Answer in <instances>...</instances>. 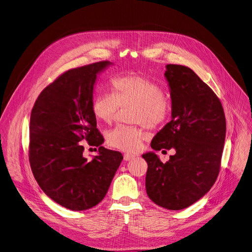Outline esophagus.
<instances>
[{"mask_svg":"<svg viewBox=\"0 0 252 252\" xmlns=\"http://www.w3.org/2000/svg\"><path fill=\"white\" fill-rule=\"evenodd\" d=\"M136 156L134 155V154H128V153H126V154H125V160H126V161H128V160H131V159H134Z\"/></svg>","mask_w":252,"mask_h":252,"instance_id":"1","label":"esophagus"}]
</instances>
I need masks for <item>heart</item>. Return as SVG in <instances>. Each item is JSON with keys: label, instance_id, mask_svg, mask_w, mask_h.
I'll return each instance as SVG.
<instances>
[{"label": "heart", "instance_id": "obj_1", "mask_svg": "<svg viewBox=\"0 0 252 252\" xmlns=\"http://www.w3.org/2000/svg\"><path fill=\"white\" fill-rule=\"evenodd\" d=\"M111 94H99L92 102V111L98 121L111 124L119 107L130 106L128 118L140 125H119L108 131L106 139L111 147L125 152H137L150 128L160 126L170 112L166 93L153 79L138 73H127L110 81Z\"/></svg>", "mask_w": 252, "mask_h": 252}]
</instances>
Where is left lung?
<instances>
[{
	"label": "left lung",
	"mask_w": 252,
	"mask_h": 252,
	"mask_svg": "<svg viewBox=\"0 0 252 252\" xmlns=\"http://www.w3.org/2000/svg\"><path fill=\"white\" fill-rule=\"evenodd\" d=\"M171 121L152 139L155 151L175 149L161 162L153 152L143 154L148 163L146 191L157 205L180 210L204 196L220 173L226 138L222 105L191 68L167 64Z\"/></svg>",
	"instance_id": "left-lung-1"
}]
</instances>
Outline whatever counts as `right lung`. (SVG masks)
Listing matches in <instances>:
<instances>
[{
	"label": "right lung",
	"instance_id": "obj_1",
	"mask_svg": "<svg viewBox=\"0 0 252 252\" xmlns=\"http://www.w3.org/2000/svg\"><path fill=\"white\" fill-rule=\"evenodd\" d=\"M109 64L100 61L65 71L42 91L31 114L33 177L52 200L75 211L102 201L124 158L101 146L104 138L92 111L97 74ZM85 143L99 147L93 161L82 155Z\"/></svg>",
	"mask_w": 252,
	"mask_h": 252
}]
</instances>
